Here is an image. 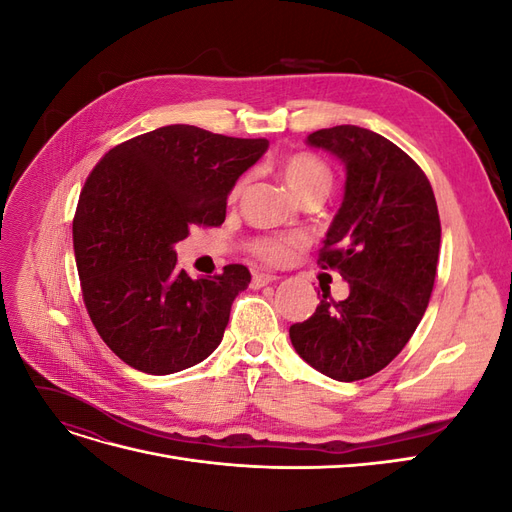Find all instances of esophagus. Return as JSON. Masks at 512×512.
Returning a JSON list of instances; mask_svg holds the SVG:
<instances>
[{
  "mask_svg": "<svg viewBox=\"0 0 512 512\" xmlns=\"http://www.w3.org/2000/svg\"><path fill=\"white\" fill-rule=\"evenodd\" d=\"M275 280H277V275H273V273H254L252 286L254 288H262V286H267V284H271Z\"/></svg>",
  "mask_w": 512,
  "mask_h": 512,
  "instance_id": "1",
  "label": "esophagus"
}]
</instances>
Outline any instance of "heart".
<instances>
[{
    "label": "heart",
    "mask_w": 512,
    "mask_h": 512,
    "mask_svg": "<svg viewBox=\"0 0 512 512\" xmlns=\"http://www.w3.org/2000/svg\"><path fill=\"white\" fill-rule=\"evenodd\" d=\"M282 177L290 188L297 192L303 200L314 196H327L333 185L331 168L312 153H290L280 164ZM245 185V177H241L230 190V198H237ZM303 243L301 237H284V235H258L247 241V252L260 262L267 265H282L288 260L294 247Z\"/></svg>",
    "instance_id": "b5f03b06"
}]
</instances>
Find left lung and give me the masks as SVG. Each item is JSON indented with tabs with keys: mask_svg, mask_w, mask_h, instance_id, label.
Returning <instances> with one entry per match:
<instances>
[{
	"mask_svg": "<svg viewBox=\"0 0 512 512\" xmlns=\"http://www.w3.org/2000/svg\"><path fill=\"white\" fill-rule=\"evenodd\" d=\"M346 164V194L318 265L350 284L344 301L322 288L320 305L290 327V342L339 382L374 376L404 350L421 322L440 254V215L423 168L389 138L359 126L307 136Z\"/></svg>",
	"mask_w": 512,
	"mask_h": 512,
	"instance_id": "left-lung-1",
	"label": "left lung"
}]
</instances>
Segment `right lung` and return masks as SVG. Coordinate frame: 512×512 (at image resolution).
Here are the masks:
<instances>
[{
    "label": "right lung",
    "mask_w": 512,
    "mask_h": 512,
    "mask_svg": "<svg viewBox=\"0 0 512 512\" xmlns=\"http://www.w3.org/2000/svg\"><path fill=\"white\" fill-rule=\"evenodd\" d=\"M267 147L175 123L113 147L91 170L72 222L74 258L87 314L123 363L166 376L220 346L252 275L226 265L192 280L177 271L173 245L192 226H222L228 192Z\"/></svg>",
    "instance_id": "add662e5"
}]
</instances>
